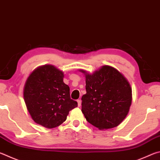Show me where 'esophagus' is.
<instances>
[{"label": "esophagus", "instance_id": "1", "mask_svg": "<svg viewBox=\"0 0 160 160\" xmlns=\"http://www.w3.org/2000/svg\"><path fill=\"white\" fill-rule=\"evenodd\" d=\"M77 102H78V107H80L81 106V101H80V99H78L77 100Z\"/></svg>", "mask_w": 160, "mask_h": 160}]
</instances>
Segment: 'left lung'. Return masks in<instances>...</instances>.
I'll return each mask as SVG.
<instances>
[{
  "label": "left lung",
  "mask_w": 160,
  "mask_h": 160,
  "mask_svg": "<svg viewBox=\"0 0 160 160\" xmlns=\"http://www.w3.org/2000/svg\"><path fill=\"white\" fill-rule=\"evenodd\" d=\"M85 78L87 92L82 97V112L86 120L100 130L118 126L131 105L132 90L128 81L108 66L92 75L86 74Z\"/></svg>",
  "instance_id": "8db88e82"
}]
</instances>
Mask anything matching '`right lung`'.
Listing matches in <instances>:
<instances>
[{
	"instance_id": "obj_1",
	"label": "right lung",
	"mask_w": 160,
	"mask_h": 160,
	"mask_svg": "<svg viewBox=\"0 0 160 160\" xmlns=\"http://www.w3.org/2000/svg\"><path fill=\"white\" fill-rule=\"evenodd\" d=\"M63 73L47 65L34 70L27 80L24 99L37 123L51 128L63 123L78 102L70 99V88L63 82Z\"/></svg>"
}]
</instances>
